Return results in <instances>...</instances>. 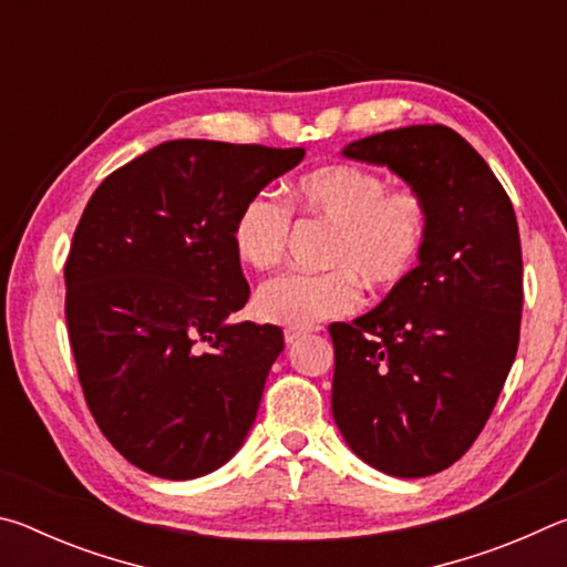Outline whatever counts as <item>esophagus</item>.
<instances>
[{
	"instance_id": "1",
	"label": "esophagus",
	"mask_w": 567,
	"mask_h": 567,
	"mask_svg": "<svg viewBox=\"0 0 567 567\" xmlns=\"http://www.w3.org/2000/svg\"><path fill=\"white\" fill-rule=\"evenodd\" d=\"M302 334H305L302 330H285V342H287V344H295L297 340L302 338Z\"/></svg>"
}]
</instances>
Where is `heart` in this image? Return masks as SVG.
Here are the masks:
<instances>
[{
  "mask_svg": "<svg viewBox=\"0 0 567 567\" xmlns=\"http://www.w3.org/2000/svg\"><path fill=\"white\" fill-rule=\"evenodd\" d=\"M290 203L334 225L328 260L334 270L290 272L260 287V320L310 330L350 315L360 305V284L392 290L415 272L430 235V207L412 187H388L375 169L338 162L307 172L290 187ZM290 209L275 197L252 195L233 223L237 260L270 270L282 260L290 237Z\"/></svg>",
  "mask_w": 567,
  "mask_h": 567,
  "instance_id": "b5f03b06",
  "label": "heart"
}]
</instances>
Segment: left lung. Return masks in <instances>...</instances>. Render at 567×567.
<instances>
[{
	"label": "left lung",
	"mask_w": 567,
	"mask_h": 567,
	"mask_svg": "<svg viewBox=\"0 0 567 567\" xmlns=\"http://www.w3.org/2000/svg\"><path fill=\"white\" fill-rule=\"evenodd\" d=\"M430 207L422 260L375 310L330 324L332 417L364 463L395 477L435 475L463 457L513 368L523 315L515 209L487 162L445 124L350 142Z\"/></svg>",
	"instance_id": "8db88e82"
}]
</instances>
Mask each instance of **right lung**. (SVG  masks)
<instances>
[{
	"instance_id": "1",
	"label": "right lung",
	"mask_w": 567,
	"mask_h": 567,
	"mask_svg": "<svg viewBox=\"0 0 567 567\" xmlns=\"http://www.w3.org/2000/svg\"><path fill=\"white\" fill-rule=\"evenodd\" d=\"M305 157L172 140L94 189L64 265L66 330L94 422L165 480L223 467L252 427L285 348L275 324L233 322L249 285L233 223Z\"/></svg>"
}]
</instances>
